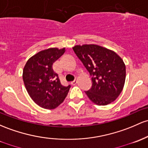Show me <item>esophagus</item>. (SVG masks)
Returning <instances> with one entry per match:
<instances>
[{"label":"esophagus","instance_id":"34e87169","mask_svg":"<svg viewBox=\"0 0 148 148\" xmlns=\"http://www.w3.org/2000/svg\"><path fill=\"white\" fill-rule=\"evenodd\" d=\"M77 84V80H74V81H73L72 82H71V84H72V85H76V84Z\"/></svg>","mask_w":148,"mask_h":148}]
</instances>
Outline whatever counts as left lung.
<instances>
[{"label":"left lung","instance_id":"left-lung-1","mask_svg":"<svg viewBox=\"0 0 148 148\" xmlns=\"http://www.w3.org/2000/svg\"><path fill=\"white\" fill-rule=\"evenodd\" d=\"M74 53L92 77V87L87 96L98 105L114 101L122 91L126 79V65L113 50L95 44L77 45Z\"/></svg>","mask_w":148,"mask_h":148}]
</instances>
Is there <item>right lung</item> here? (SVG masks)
I'll use <instances>...</instances> for the list:
<instances>
[{
  "mask_svg": "<svg viewBox=\"0 0 148 148\" xmlns=\"http://www.w3.org/2000/svg\"><path fill=\"white\" fill-rule=\"evenodd\" d=\"M65 48H50L34 55L23 69V81L27 91L34 103L42 108L53 110L64 101L70 86L61 84L53 63L65 52Z\"/></svg>",
  "mask_w": 148,
  "mask_h": 148,
  "instance_id": "obj_1",
  "label": "right lung"
}]
</instances>
